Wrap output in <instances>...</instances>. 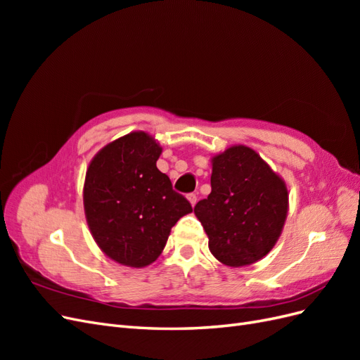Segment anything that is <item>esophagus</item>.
Here are the masks:
<instances>
[{"mask_svg": "<svg viewBox=\"0 0 360 360\" xmlns=\"http://www.w3.org/2000/svg\"><path fill=\"white\" fill-rule=\"evenodd\" d=\"M188 200H189L191 205L193 207L195 204H197V201H198V198H197V193H189V195H188Z\"/></svg>", "mask_w": 360, "mask_h": 360, "instance_id": "34e87169", "label": "esophagus"}]
</instances>
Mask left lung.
Instances as JSON below:
<instances>
[{"label": "left lung", "mask_w": 360, "mask_h": 360, "mask_svg": "<svg viewBox=\"0 0 360 360\" xmlns=\"http://www.w3.org/2000/svg\"><path fill=\"white\" fill-rule=\"evenodd\" d=\"M212 192L193 213L209 237L216 259L230 267L266 257L284 228L287 184L246 146H231L212 158Z\"/></svg>", "instance_id": "left-lung-1"}]
</instances>
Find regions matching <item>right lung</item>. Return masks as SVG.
I'll return each mask as SVG.
<instances>
[{
	"label": "right lung",
	"instance_id": "add662e5",
	"mask_svg": "<svg viewBox=\"0 0 360 360\" xmlns=\"http://www.w3.org/2000/svg\"><path fill=\"white\" fill-rule=\"evenodd\" d=\"M160 153L155 136L139 130L106 144L86 168V224L102 252L122 266L139 269L156 261L171 228L192 212L158 169Z\"/></svg>",
	"mask_w": 360,
	"mask_h": 360
}]
</instances>
